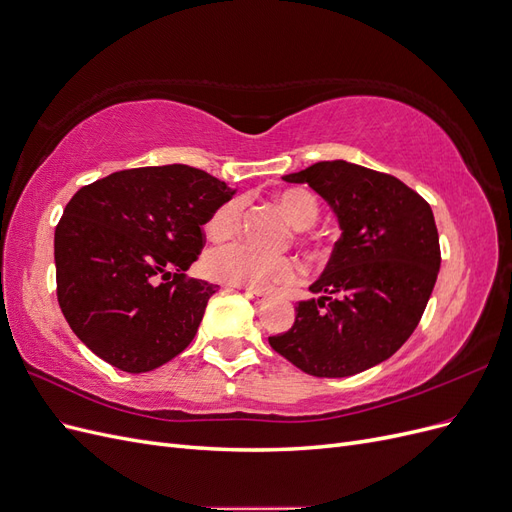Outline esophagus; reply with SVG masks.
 Segmentation results:
<instances>
[{"instance_id": "1", "label": "esophagus", "mask_w": 512, "mask_h": 512, "mask_svg": "<svg viewBox=\"0 0 512 512\" xmlns=\"http://www.w3.org/2000/svg\"><path fill=\"white\" fill-rule=\"evenodd\" d=\"M243 294L250 301H254V303H265L267 301V294L265 292H260V290H250V288H245L243 290Z\"/></svg>"}]
</instances>
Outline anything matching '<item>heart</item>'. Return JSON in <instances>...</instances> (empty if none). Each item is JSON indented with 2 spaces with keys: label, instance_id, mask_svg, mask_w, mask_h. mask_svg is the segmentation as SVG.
Returning a JSON list of instances; mask_svg holds the SVG:
<instances>
[{
  "label": "heart",
  "instance_id": "1",
  "mask_svg": "<svg viewBox=\"0 0 512 512\" xmlns=\"http://www.w3.org/2000/svg\"><path fill=\"white\" fill-rule=\"evenodd\" d=\"M277 205L284 211L286 220L294 228H309L318 220L316 198L299 188L284 190L277 194ZM243 203L232 198L211 215L207 224L209 235L215 239L228 237L235 232L241 220ZM205 269L213 277L230 286H241L250 290H269L277 284H290L299 277L301 267L292 256L284 254H262L245 243H228L207 256Z\"/></svg>",
  "mask_w": 512,
  "mask_h": 512
}]
</instances>
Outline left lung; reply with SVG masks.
<instances>
[{
	"mask_svg": "<svg viewBox=\"0 0 512 512\" xmlns=\"http://www.w3.org/2000/svg\"><path fill=\"white\" fill-rule=\"evenodd\" d=\"M307 183L335 215L342 237L299 301L294 324L269 344L316 378H346L393 356L416 329L440 271L433 211L393 175L346 160L282 177Z\"/></svg>",
	"mask_w": 512,
	"mask_h": 512,
	"instance_id": "8db88e82",
	"label": "left lung"
}]
</instances>
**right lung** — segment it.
Instances as JSON below:
<instances>
[{"label": "right lung", "instance_id": "1", "mask_svg": "<svg viewBox=\"0 0 512 512\" xmlns=\"http://www.w3.org/2000/svg\"><path fill=\"white\" fill-rule=\"evenodd\" d=\"M232 196L185 164L119 170L76 192L55 228L57 301L74 335L128 374L188 348L218 286L183 271Z\"/></svg>", "mask_w": 512, "mask_h": 512}]
</instances>
